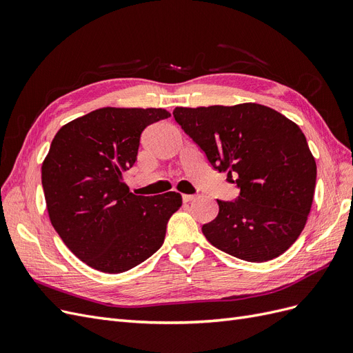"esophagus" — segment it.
<instances>
[{
    "instance_id": "esophagus-1",
    "label": "esophagus",
    "mask_w": 353,
    "mask_h": 353,
    "mask_svg": "<svg viewBox=\"0 0 353 353\" xmlns=\"http://www.w3.org/2000/svg\"><path fill=\"white\" fill-rule=\"evenodd\" d=\"M196 199V196L194 194H183V200L187 203V201H191V200H194Z\"/></svg>"
}]
</instances>
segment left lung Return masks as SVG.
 <instances>
[{"instance_id":"obj_1","label":"left lung","mask_w":353,"mask_h":353,"mask_svg":"<svg viewBox=\"0 0 353 353\" xmlns=\"http://www.w3.org/2000/svg\"><path fill=\"white\" fill-rule=\"evenodd\" d=\"M174 117L240 188L201 227L208 241L248 262L283 254L303 231L315 193L316 163L301 128L256 103L175 108Z\"/></svg>"}]
</instances>
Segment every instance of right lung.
Segmentation results:
<instances>
[{
	"instance_id": "right-lung-1",
	"label": "right lung",
	"mask_w": 353,
	"mask_h": 353,
	"mask_svg": "<svg viewBox=\"0 0 353 353\" xmlns=\"http://www.w3.org/2000/svg\"><path fill=\"white\" fill-rule=\"evenodd\" d=\"M165 109L103 108L61 126L42 162L51 225L91 268L121 274L160 249L166 223L181 205L175 191L135 196L122 174L135 160L144 128Z\"/></svg>"
}]
</instances>
